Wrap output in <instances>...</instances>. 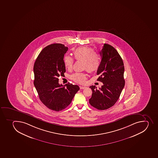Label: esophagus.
Listing matches in <instances>:
<instances>
[{"label": "esophagus", "mask_w": 158, "mask_h": 158, "mask_svg": "<svg viewBox=\"0 0 158 158\" xmlns=\"http://www.w3.org/2000/svg\"><path fill=\"white\" fill-rule=\"evenodd\" d=\"M80 89H85V88H86V86H79Z\"/></svg>", "instance_id": "1"}]
</instances>
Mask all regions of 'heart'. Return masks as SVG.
<instances>
[{"label":"heart","mask_w":158,"mask_h":158,"mask_svg":"<svg viewBox=\"0 0 158 158\" xmlns=\"http://www.w3.org/2000/svg\"><path fill=\"white\" fill-rule=\"evenodd\" d=\"M74 58L78 61H83V68L88 72L94 73L98 71L99 68L101 59L99 55L95 52V50L90 47H80L74 51ZM74 59L69 56L64 57L65 68L68 70L72 69L74 64ZM71 79L79 83H84L87 78L85 73H75L71 76Z\"/></svg>","instance_id":"heart-1"}]
</instances>
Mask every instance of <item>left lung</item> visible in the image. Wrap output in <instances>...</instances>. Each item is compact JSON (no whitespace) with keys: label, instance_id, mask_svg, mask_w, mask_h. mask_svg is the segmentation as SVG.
<instances>
[{"label":"left lung","instance_id":"1","mask_svg":"<svg viewBox=\"0 0 158 158\" xmlns=\"http://www.w3.org/2000/svg\"><path fill=\"white\" fill-rule=\"evenodd\" d=\"M100 54L102 59L97 74L100 76L97 81L103 85L99 89L90 86L93 93L89 102L98 110H105L114 105L124 87V66L122 58L111 45L104 44Z\"/></svg>","mask_w":158,"mask_h":158}]
</instances>
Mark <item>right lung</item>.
Instances as JSON below:
<instances>
[{"mask_svg":"<svg viewBox=\"0 0 158 158\" xmlns=\"http://www.w3.org/2000/svg\"><path fill=\"white\" fill-rule=\"evenodd\" d=\"M68 50V47L62 44L48 45L41 51L34 65V84L39 99L54 111L68 106L80 89L78 85L71 83L65 86L59 84L58 77L66 71L63 59Z\"/></svg>","mask_w":158,"mask_h":158,"instance_id":"right-lung-1","label":"right lung"}]
</instances>
